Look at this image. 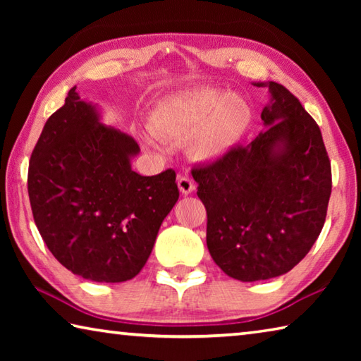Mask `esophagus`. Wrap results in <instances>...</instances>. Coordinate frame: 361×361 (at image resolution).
I'll return each instance as SVG.
<instances>
[{"mask_svg": "<svg viewBox=\"0 0 361 361\" xmlns=\"http://www.w3.org/2000/svg\"><path fill=\"white\" fill-rule=\"evenodd\" d=\"M178 189H180L181 194L188 195V194H191L194 191L195 185H194V181L189 178V176H180V178H178Z\"/></svg>", "mask_w": 361, "mask_h": 361, "instance_id": "obj_1", "label": "esophagus"}]
</instances>
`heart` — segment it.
<instances>
[{
  "label": "heart",
  "instance_id": "1",
  "mask_svg": "<svg viewBox=\"0 0 361 361\" xmlns=\"http://www.w3.org/2000/svg\"><path fill=\"white\" fill-rule=\"evenodd\" d=\"M252 124V109L218 89H186L166 97L149 114L148 130L164 142H183L188 156L215 162L235 148ZM151 143V138H145Z\"/></svg>",
  "mask_w": 361,
  "mask_h": 361
}]
</instances>
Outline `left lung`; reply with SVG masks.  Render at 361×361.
I'll list each match as a JSON object with an SVG mask.
<instances>
[{"mask_svg": "<svg viewBox=\"0 0 361 361\" xmlns=\"http://www.w3.org/2000/svg\"><path fill=\"white\" fill-rule=\"evenodd\" d=\"M253 85L269 89L266 130L192 169L207 209V247L240 282L291 271L320 235L331 195V164L317 122L282 84Z\"/></svg>", "mask_w": 361, "mask_h": 361, "instance_id": "obj_1", "label": "left lung"}]
</instances>
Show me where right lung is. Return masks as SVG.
I'll return each mask as SVG.
<instances>
[{
  "instance_id": "right-lung-1",
  "label": "right lung",
  "mask_w": 361,
  "mask_h": 361,
  "mask_svg": "<svg viewBox=\"0 0 361 361\" xmlns=\"http://www.w3.org/2000/svg\"><path fill=\"white\" fill-rule=\"evenodd\" d=\"M135 140L102 122L73 87L47 119L28 167V195L42 240L60 264L90 282L119 283L142 271L178 200L172 169L132 170Z\"/></svg>"
}]
</instances>
